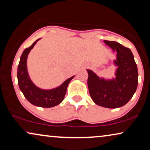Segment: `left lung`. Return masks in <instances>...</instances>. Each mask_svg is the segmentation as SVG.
I'll list each match as a JSON object with an SVG mask.
<instances>
[{"mask_svg":"<svg viewBox=\"0 0 150 150\" xmlns=\"http://www.w3.org/2000/svg\"><path fill=\"white\" fill-rule=\"evenodd\" d=\"M104 42L117 52V59L114 61L118 67L116 77L112 79L100 78L92 71L87 69L89 92L97 105L108 108H120L131 100L137 89V67L130 49L117 42Z\"/></svg>","mask_w":150,"mask_h":150,"instance_id":"1","label":"left lung"}]
</instances>
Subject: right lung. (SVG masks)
I'll return each instance as SVG.
<instances>
[{
	"label": "right lung",
	"mask_w": 150,
	"mask_h": 150,
	"mask_svg": "<svg viewBox=\"0 0 150 150\" xmlns=\"http://www.w3.org/2000/svg\"><path fill=\"white\" fill-rule=\"evenodd\" d=\"M39 40L33 42L30 47L25 48L22 53L17 68L18 84L20 90L31 104L42 108H51L62 102L69 82L75 76L69 78L60 86L51 89H40L33 83L28 74L27 59L31 50Z\"/></svg>",
	"instance_id": "right-lung-1"
}]
</instances>
